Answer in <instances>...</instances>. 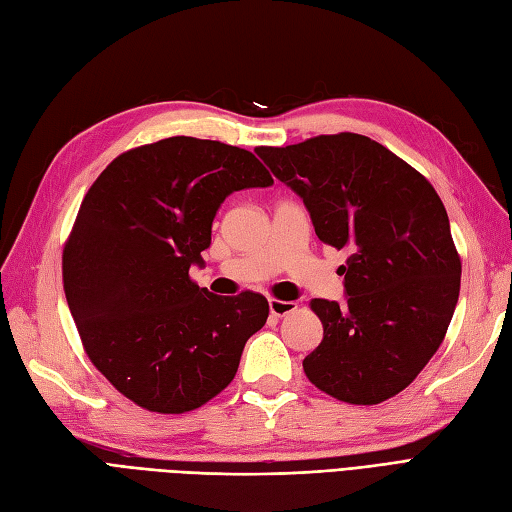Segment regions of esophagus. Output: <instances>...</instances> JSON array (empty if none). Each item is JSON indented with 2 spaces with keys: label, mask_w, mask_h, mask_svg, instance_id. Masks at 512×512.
Instances as JSON below:
<instances>
[{
  "label": "esophagus",
  "mask_w": 512,
  "mask_h": 512,
  "mask_svg": "<svg viewBox=\"0 0 512 512\" xmlns=\"http://www.w3.org/2000/svg\"><path fill=\"white\" fill-rule=\"evenodd\" d=\"M297 308L295 301H282V299H269V312L273 316H286Z\"/></svg>",
  "instance_id": "34e87169"
}]
</instances>
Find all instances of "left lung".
<instances>
[{
  "label": "left lung",
  "instance_id": "8db88e82",
  "mask_svg": "<svg viewBox=\"0 0 512 512\" xmlns=\"http://www.w3.org/2000/svg\"><path fill=\"white\" fill-rule=\"evenodd\" d=\"M297 191L323 243L349 254L347 303L312 299L323 340L303 372L321 392L377 405L403 392L444 342L461 290V256L433 185L357 133L258 146Z\"/></svg>",
  "mask_w": 512,
  "mask_h": 512
}]
</instances>
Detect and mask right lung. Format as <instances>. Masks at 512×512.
Instances as JSON below:
<instances>
[{"label":"right lung","instance_id":"right-lung-1","mask_svg":"<svg viewBox=\"0 0 512 512\" xmlns=\"http://www.w3.org/2000/svg\"><path fill=\"white\" fill-rule=\"evenodd\" d=\"M273 178L250 150L176 135L118 155L88 189L62 252L68 308L96 370L146 411L185 413L237 375L267 299L189 278L232 191Z\"/></svg>","mask_w":512,"mask_h":512}]
</instances>
